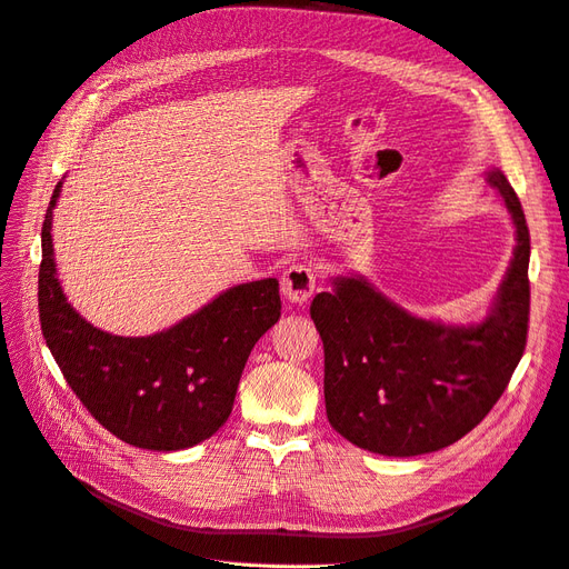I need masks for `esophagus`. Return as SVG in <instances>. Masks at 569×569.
<instances>
[{"instance_id":"1","label":"esophagus","mask_w":569,"mask_h":569,"mask_svg":"<svg viewBox=\"0 0 569 569\" xmlns=\"http://www.w3.org/2000/svg\"><path fill=\"white\" fill-rule=\"evenodd\" d=\"M316 291V272L311 266L295 263L282 272V295L291 303H306Z\"/></svg>"}]
</instances>
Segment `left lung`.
<instances>
[{
  "label": "left lung",
  "instance_id": "8db88e82",
  "mask_svg": "<svg viewBox=\"0 0 569 569\" xmlns=\"http://www.w3.org/2000/svg\"><path fill=\"white\" fill-rule=\"evenodd\" d=\"M518 232L510 268L487 320L453 327L406 313L363 278H337L311 303L325 347V408L337 432L380 456H420L451 446L489 416L527 347L529 228L501 170Z\"/></svg>",
  "mask_w": 569,
  "mask_h": 569
}]
</instances>
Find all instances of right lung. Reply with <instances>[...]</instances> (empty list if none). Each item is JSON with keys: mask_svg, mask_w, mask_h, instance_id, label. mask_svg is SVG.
<instances>
[{"mask_svg": "<svg viewBox=\"0 0 569 569\" xmlns=\"http://www.w3.org/2000/svg\"><path fill=\"white\" fill-rule=\"evenodd\" d=\"M51 194L42 222L38 308L47 347L92 418L137 449L180 451L213 437L232 412L253 343L280 320L274 278L237 284L201 311L151 337L97 330L57 280Z\"/></svg>", "mask_w": 569, "mask_h": 569, "instance_id": "1", "label": "right lung"}]
</instances>
